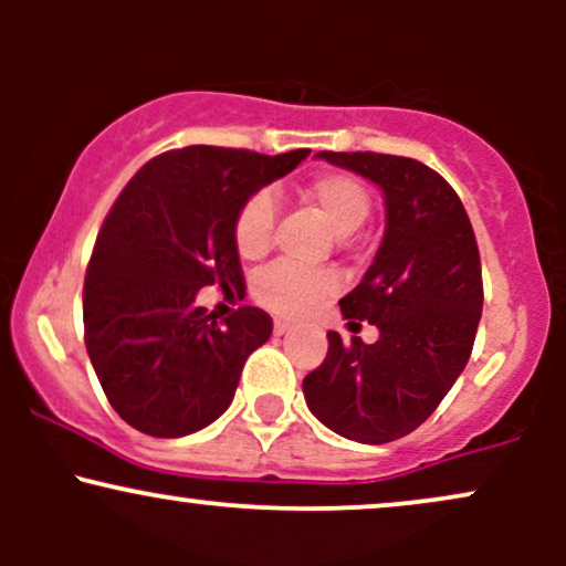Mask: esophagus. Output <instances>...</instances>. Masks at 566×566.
I'll use <instances>...</instances> for the list:
<instances>
[{
  "mask_svg": "<svg viewBox=\"0 0 566 566\" xmlns=\"http://www.w3.org/2000/svg\"><path fill=\"white\" fill-rule=\"evenodd\" d=\"M290 327H292V324L284 322V319H276V322H274V333H276V335H287Z\"/></svg>",
  "mask_w": 566,
  "mask_h": 566,
  "instance_id": "34e87169",
  "label": "esophagus"
}]
</instances>
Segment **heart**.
<instances>
[{"label": "heart", "instance_id": "1", "mask_svg": "<svg viewBox=\"0 0 566 566\" xmlns=\"http://www.w3.org/2000/svg\"><path fill=\"white\" fill-rule=\"evenodd\" d=\"M301 201L319 216L335 237L346 239L367 223L373 193L348 172H322L301 191ZM276 207L271 193L258 191L239 207L233 218V247L244 261H261L274 244ZM337 279L327 271H297L292 265H271L252 282V295L263 308L297 319L314 311L316 303L335 295Z\"/></svg>", "mask_w": 566, "mask_h": 566}]
</instances>
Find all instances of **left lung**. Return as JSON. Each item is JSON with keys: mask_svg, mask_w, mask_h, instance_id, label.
<instances>
[{"mask_svg": "<svg viewBox=\"0 0 566 566\" xmlns=\"http://www.w3.org/2000/svg\"><path fill=\"white\" fill-rule=\"evenodd\" d=\"M386 193V237L365 279L340 301L350 329L327 333V356L305 375L308 409L340 437L386 444L431 418L469 365L484 284L473 226L454 188L423 161L375 151H319Z\"/></svg>", "mask_w": 566, "mask_h": 566, "instance_id": "obj_1", "label": "left lung"}]
</instances>
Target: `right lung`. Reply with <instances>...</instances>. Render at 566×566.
<instances>
[{"mask_svg": "<svg viewBox=\"0 0 566 566\" xmlns=\"http://www.w3.org/2000/svg\"><path fill=\"white\" fill-rule=\"evenodd\" d=\"M308 154L175 148L116 197L84 276V346L106 399L140 433L186 437L231 405L247 356L274 322L252 305L216 322L193 301L210 284L242 301L233 218Z\"/></svg>", "mask_w": 566, "mask_h": 566, "instance_id": "obj_1", "label": "right lung"}]
</instances>
